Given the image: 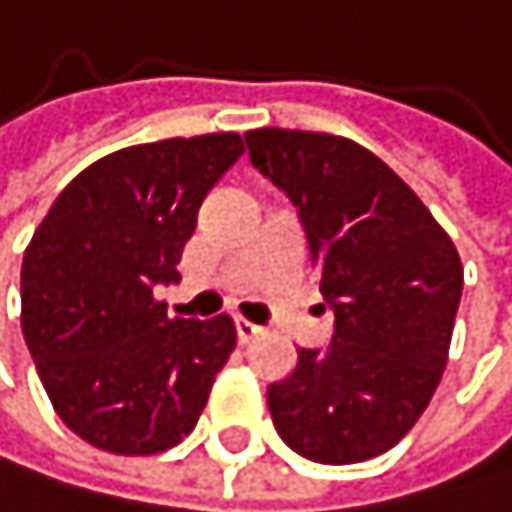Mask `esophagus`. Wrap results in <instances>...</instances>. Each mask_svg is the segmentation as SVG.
<instances>
[{"label": "esophagus", "instance_id": "1", "mask_svg": "<svg viewBox=\"0 0 512 512\" xmlns=\"http://www.w3.org/2000/svg\"><path fill=\"white\" fill-rule=\"evenodd\" d=\"M254 335H261V326H254V323L236 317V339H239L242 345H248V342L254 339Z\"/></svg>", "mask_w": 512, "mask_h": 512}]
</instances>
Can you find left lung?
Here are the masks:
<instances>
[{
    "mask_svg": "<svg viewBox=\"0 0 512 512\" xmlns=\"http://www.w3.org/2000/svg\"><path fill=\"white\" fill-rule=\"evenodd\" d=\"M245 142L298 208L335 314L329 348H298L292 376L267 388L273 426L317 463L379 457L413 429L445 373L460 254L416 192L354 139L261 127Z\"/></svg>",
    "mask_w": 512,
    "mask_h": 512,
    "instance_id": "obj_1",
    "label": "left lung"
}]
</instances>
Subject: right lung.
<instances>
[{"mask_svg": "<svg viewBox=\"0 0 512 512\" xmlns=\"http://www.w3.org/2000/svg\"><path fill=\"white\" fill-rule=\"evenodd\" d=\"M239 133L130 145L89 164L36 226L21 267V329L61 423L92 448L161 454L195 429L236 326L167 317L198 208Z\"/></svg>", "mask_w": 512, "mask_h": 512, "instance_id": "obj_1", "label": "right lung"}]
</instances>
